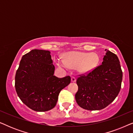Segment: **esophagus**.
<instances>
[{
	"instance_id": "1",
	"label": "esophagus",
	"mask_w": 133,
	"mask_h": 133,
	"mask_svg": "<svg viewBox=\"0 0 133 133\" xmlns=\"http://www.w3.org/2000/svg\"><path fill=\"white\" fill-rule=\"evenodd\" d=\"M76 77H74V76H72V77H71V82H76Z\"/></svg>"
}]
</instances>
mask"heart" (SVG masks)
<instances>
[{"instance_id":"obj_1","label":"heart","mask_w":133,"mask_h":133,"mask_svg":"<svg viewBox=\"0 0 133 133\" xmlns=\"http://www.w3.org/2000/svg\"><path fill=\"white\" fill-rule=\"evenodd\" d=\"M63 62L57 61L58 66L63 68L77 66L78 71L82 73L90 72L96 68L99 62L97 54L94 52H69L63 54Z\"/></svg>"}]
</instances>
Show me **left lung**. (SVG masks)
<instances>
[{"mask_svg": "<svg viewBox=\"0 0 133 133\" xmlns=\"http://www.w3.org/2000/svg\"><path fill=\"white\" fill-rule=\"evenodd\" d=\"M102 64L87 75H81L76 83V102L87 110H100L110 105L121 90L122 71L117 56L105 50Z\"/></svg>", "mask_w": 133, "mask_h": 133, "instance_id": "obj_1", "label": "left lung"}]
</instances>
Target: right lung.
<instances>
[{"mask_svg": "<svg viewBox=\"0 0 133 133\" xmlns=\"http://www.w3.org/2000/svg\"><path fill=\"white\" fill-rule=\"evenodd\" d=\"M50 51L32 50L23 55L15 76V88L22 102L31 110L44 112L56 106L61 91L70 84V76H54Z\"/></svg>", "mask_w": 133, "mask_h": 133, "instance_id": "1", "label": "right lung"}]
</instances>
